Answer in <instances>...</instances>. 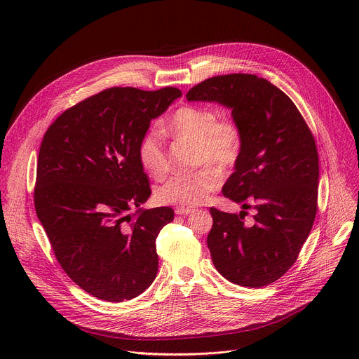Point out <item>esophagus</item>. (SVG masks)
<instances>
[{
  "label": "esophagus",
  "mask_w": 359,
  "mask_h": 359,
  "mask_svg": "<svg viewBox=\"0 0 359 359\" xmlns=\"http://www.w3.org/2000/svg\"><path fill=\"white\" fill-rule=\"evenodd\" d=\"M193 212H194V209H191V208H176L175 209V213L179 215V216H187Z\"/></svg>",
  "instance_id": "esophagus-1"
}]
</instances>
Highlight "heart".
I'll return each mask as SVG.
<instances>
[{
  "label": "heart",
  "mask_w": 359,
  "mask_h": 359,
  "mask_svg": "<svg viewBox=\"0 0 359 359\" xmlns=\"http://www.w3.org/2000/svg\"><path fill=\"white\" fill-rule=\"evenodd\" d=\"M168 136L196 142L194 161L204 166L190 175H175L158 186L155 198L161 204L179 208H194L206 201L219 187L222 172L231 169L240 159L244 147V130L233 115L217 116V112L204 105H182L159 126ZM159 130L146 132L137 146L142 168L155 179L163 177L169 170V158ZM215 165L217 169L207 165Z\"/></svg>",
  "instance_id": "obj_1"
}]
</instances>
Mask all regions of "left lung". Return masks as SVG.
I'll return each instance as SVG.
<instances>
[{
  "label": "left lung",
  "instance_id": "8db88e82",
  "mask_svg": "<svg viewBox=\"0 0 359 359\" xmlns=\"http://www.w3.org/2000/svg\"><path fill=\"white\" fill-rule=\"evenodd\" d=\"M187 100H213L231 108L244 130V147L223 194L252 207L231 215L210 208L208 245L217 271L243 287H264L298 259L318 209V150L294 102L264 78L230 74L204 79Z\"/></svg>",
  "mask_w": 359,
  "mask_h": 359
}]
</instances>
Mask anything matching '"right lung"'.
Wrapping results in <instances>:
<instances>
[{
    "mask_svg": "<svg viewBox=\"0 0 359 359\" xmlns=\"http://www.w3.org/2000/svg\"><path fill=\"white\" fill-rule=\"evenodd\" d=\"M179 96L173 86L108 88L68 108L43 135L36 216L62 270L99 299H132L156 277V238L175 213L129 212L151 193L139 142Z\"/></svg>",
    "mask_w": 359,
    "mask_h": 359,
    "instance_id": "right-lung-1",
    "label": "right lung"
}]
</instances>
